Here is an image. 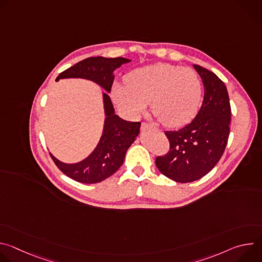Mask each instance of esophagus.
<instances>
[{"label": "esophagus", "instance_id": "esophagus-1", "mask_svg": "<svg viewBox=\"0 0 262 262\" xmlns=\"http://www.w3.org/2000/svg\"><path fill=\"white\" fill-rule=\"evenodd\" d=\"M142 129L145 130V129H156L155 125L150 124V123H147V122H143L142 123Z\"/></svg>", "mask_w": 262, "mask_h": 262}]
</instances>
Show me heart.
Returning a JSON list of instances; mask_svg holds the SVG:
<instances>
[{
  "label": "heart",
  "mask_w": 262,
  "mask_h": 262,
  "mask_svg": "<svg viewBox=\"0 0 262 262\" xmlns=\"http://www.w3.org/2000/svg\"><path fill=\"white\" fill-rule=\"evenodd\" d=\"M202 96L201 82L190 68L156 63L130 71L125 83H114L113 101L127 114L137 116L150 101L155 116L168 127H179L197 115Z\"/></svg>",
  "instance_id": "b5f03b06"
}]
</instances>
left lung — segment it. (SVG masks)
I'll list each match as a JSON object with an SVG mask.
<instances>
[{
	"label": "left lung",
	"mask_w": 262,
	"mask_h": 262,
	"mask_svg": "<svg viewBox=\"0 0 262 262\" xmlns=\"http://www.w3.org/2000/svg\"><path fill=\"white\" fill-rule=\"evenodd\" d=\"M204 86L202 105L196 117L178 130L166 132L170 150L156 165L176 182H192L210 172L225 150L231 120L227 88L215 73L193 65Z\"/></svg>",
	"instance_id": "8db88e82"
}]
</instances>
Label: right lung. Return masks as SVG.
Returning a JSON list of instances; mask_svg holds the SVG:
<instances>
[{
  "label": "right lung",
  "instance_id": "right-lung-1",
  "mask_svg": "<svg viewBox=\"0 0 262 262\" xmlns=\"http://www.w3.org/2000/svg\"><path fill=\"white\" fill-rule=\"evenodd\" d=\"M130 62L125 58H87L59 74L62 79H84L102 88L104 121L101 137L93 151L84 160L67 164L59 161L51 152L57 167L68 177L83 183L100 182L113 175L123 164L127 149L140 134V122H130L115 114V108L108 96L114 81V71Z\"/></svg>",
  "mask_w": 262,
  "mask_h": 262
}]
</instances>
